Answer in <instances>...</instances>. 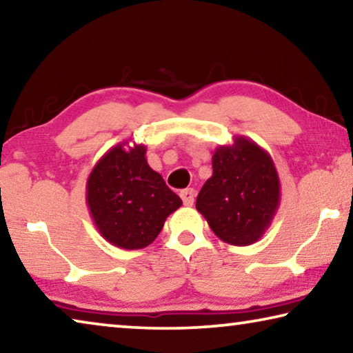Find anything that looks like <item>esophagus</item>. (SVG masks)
Listing matches in <instances>:
<instances>
[{
	"label": "esophagus",
	"instance_id": "1",
	"mask_svg": "<svg viewBox=\"0 0 353 353\" xmlns=\"http://www.w3.org/2000/svg\"><path fill=\"white\" fill-rule=\"evenodd\" d=\"M194 196H196V193H194L193 188H185V190H182V192H181V198H182L183 204H185V205H193Z\"/></svg>",
	"mask_w": 353,
	"mask_h": 353
}]
</instances>
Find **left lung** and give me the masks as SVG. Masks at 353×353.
Masks as SVG:
<instances>
[{
	"instance_id": "8db88e82",
	"label": "left lung",
	"mask_w": 353,
	"mask_h": 353,
	"mask_svg": "<svg viewBox=\"0 0 353 353\" xmlns=\"http://www.w3.org/2000/svg\"><path fill=\"white\" fill-rule=\"evenodd\" d=\"M212 170L196 198L198 212L223 242L236 247L257 242L281 199L270 154L248 138L234 137V144L212 155Z\"/></svg>"
}]
</instances>
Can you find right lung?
Instances as JSON below:
<instances>
[{
	"mask_svg": "<svg viewBox=\"0 0 353 353\" xmlns=\"http://www.w3.org/2000/svg\"><path fill=\"white\" fill-rule=\"evenodd\" d=\"M86 204L102 237L124 250L146 248L182 199L148 165L146 146L111 148L86 182Z\"/></svg>",
	"mask_w": 353,
	"mask_h": 353,
	"instance_id": "1",
	"label": "right lung"
}]
</instances>
